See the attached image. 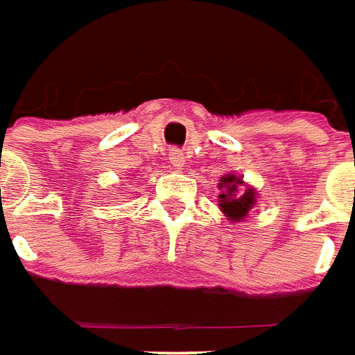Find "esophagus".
I'll use <instances>...</instances> for the list:
<instances>
[{
	"instance_id": "obj_1",
	"label": "esophagus",
	"mask_w": 355,
	"mask_h": 355,
	"mask_svg": "<svg viewBox=\"0 0 355 355\" xmlns=\"http://www.w3.org/2000/svg\"><path fill=\"white\" fill-rule=\"evenodd\" d=\"M170 164H172L175 170H183V166H185V156H183L182 150L173 148L170 152Z\"/></svg>"
}]
</instances>
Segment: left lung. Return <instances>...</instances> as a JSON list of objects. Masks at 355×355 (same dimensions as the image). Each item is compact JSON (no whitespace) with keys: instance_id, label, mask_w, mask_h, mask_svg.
Masks as SVG:
<instances>
[{"instance_id":"obj_1","label":"left lung","mask_w":355,"mask_h":355,"mask_svg":"<svg viewBox=\"0 0 355 355\" xmlns=\"http://www.w3.org/2000/svg\"><path fill=\"white\" fill-rule=\"evenodd\" d=\"M242 185H244L242 178L234 173L223 175L218 183V187L223 189L218 195V207L228 216V220H234V223L242 220L248 215L250 209L256 205V191L252 187H244L240 191Z\"/></svg>"}]
</instances>
